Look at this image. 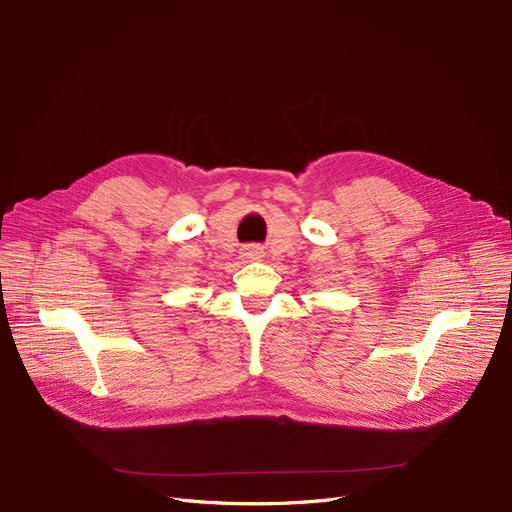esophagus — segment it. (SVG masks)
Segmentation results:
<instances>
[{"mask_svg":"<svg viewBox=\"0 0 512 512\" xmlns=\"http://www.w3.org/2000/svg\"><path fill=\"white\" fill-rule=\"evenodd\" d=\"M245 257L247 259H261L263 257V249L259 245H249V247H245Z\"/></svg>","mask_w":512,"mask_h":512,"instance_id":"esophagus-1","label":"esophagus"}]
</instances>
